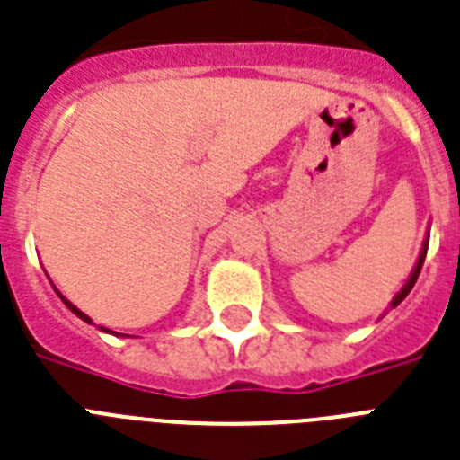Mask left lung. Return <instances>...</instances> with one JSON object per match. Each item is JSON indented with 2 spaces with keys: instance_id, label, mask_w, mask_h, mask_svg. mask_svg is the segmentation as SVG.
<instances>
[{
  "instance_id": "left-lung-1",
  "label": "left lung",
  "mask_w": 460,
  "mask_h": 460,
  "mask_svg": "<svg viewBox=\"0 0 460 460\" xmlns=\"http://www.w3.org/2000/svg\"><path fill=\"white\" fill-rule=\"evenodd\" d=\"M426 251H428V244H426V246H423V251H421V256H419V262H417V268H414V272H411V277H410V281H407V284H405V288L400 290L398 296H395V300H394V302H391V309H394V307H398L400 302H402V300H405V297H407V293H410V290H411V286L417 284V279H419V272H421V268H423V261H426Z\"/></svg>"
}]
</instances>
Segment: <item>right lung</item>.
Returning <instances> with one entry per match:
<instances>
[{
  "mask_svg": "<svg viewBox=\"0 0 460 460\" xmlns=\"http://www.w3.org/2000/svg\"><path fill=\"white\" fill-rule=\"evenodd\" d=\"M60 297H62V296H60ZM62 302H65L66 307L72 309V312H74V314H76L78 319H84V321H85V323H90V319H88V316H85V314H84V312H81V309H76V307H74L72 302H69V300H65V297H62Z\"/></svg>",
  "mask_w": 460,
  "mask_h": 460,
  "instance_id": "1",
  "label": "right lung"
}]
</instances>
